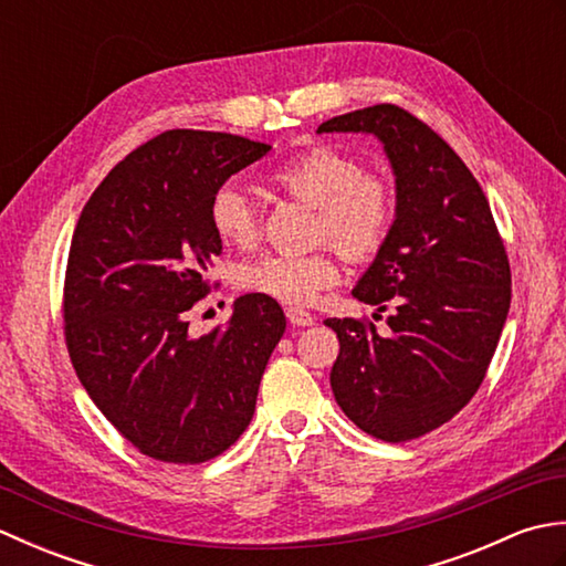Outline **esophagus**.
I'll list each match as a JSON object with an SVG mask.
<instances>
[{"mask_svg":"<svg viewBox=\"0 0 566 566\" xmlns=\"http://www.w3.org/2000/svg\"><path fill=\"white\" fill-rule=\"evenodd\" d=\"M286 318H290L292 326H311V323H314V316H311L308 311L298 308V306L286 308Z\"/></svg>","mask_w":566,"mask_h":566,"instance_id":"esophagus-1","label":"esophagus"}]
</instances>
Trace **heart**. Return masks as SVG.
Instances as JSON below:
<instances>
[{
  "label": "heart",
  "mask_w": 566,
  "mask_h": 566,
  "mask_svg": "<svg viewBox=\"0 0 566 566\" xmlns=\"http://www.w3.org/2000/svg\"><path fill=\"white\" fill-rule=\"evenodd\" d=\"M270 185L286 197L316 209L314 235L350 262H371L387 248L399 213L389 177L365 170L363 163L333 146H311L276 165ZM209 226L223 245L250 248L260 238V211L243 189L228 182L209 201ZM233 282L240 292L272 302L304 306L338 282L331 248L308 255H260L238 264Z\"/></svg>",
  "instance_id": "obj_1"
}]
</instances>
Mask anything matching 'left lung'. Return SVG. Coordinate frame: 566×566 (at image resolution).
Instances as JSON below:
<instances>
[{
  "label": "left lung",
  "mask_w": 566,
  "mask_h": 566,
  "mask_svg": "<svg viewBox=\"0 0 566 566\" xmlns=\"http://www.w3.org/2000/svg\"><path fill=\"white\" fill-rule=\"evenodd\" d=\"M375 134L396 175V226L353 296L394 308L391 335L328 318L333 396L367 436L406 442L448 423L482 387L511 306V264L482 187L448 143L396 104L335 116L318 134Z\"/></svg>",
  "instance_id": "1"
}]
</instances>
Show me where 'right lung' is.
<instances>
[{
	"label": "right lung",
	"instance_id": "1",
	"mask_svg": "<svg viewBox=\"0 0 566 566\" xmlns=\"http://www.w3.org/2000/svg\"><path fill=\"white\" fill-rule=\"evenodd\" d=\"M268 143L172 128L102 179L75 226L63 284L65 345L82 387L143 454L199 464L255 413L262 371L286 328L280 304L235 298L228 328L191 338L189 308L221 255L209 201Z\"/></svg>",
	"mask_w": 566,
	"mask_h": 566
}]
</instances>
